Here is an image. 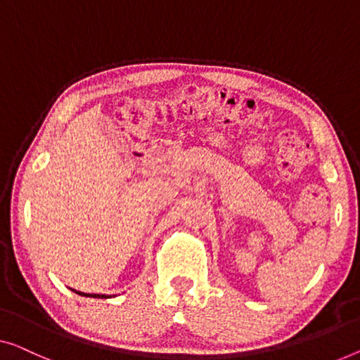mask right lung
<instances>
[{
  "instance_id": "obj_1",
  "label": "right lung",
  "mask_w": 360,
  "mask_h": 360,
  "mask_svg": "<svg viewBox=\"0 0 360 360\" xmlns=\"http://www.w3.org/2000/svg\"><path fill=\"white\" fill-rule=\"evenodd\" d=\"M76 294H79L82 297H96V299H107V297H110V295H103V294H84V292H76Z\"/></svg>"
}]
</instances>
